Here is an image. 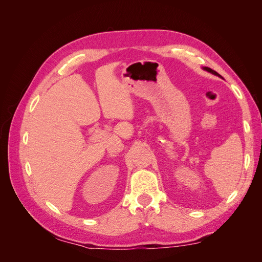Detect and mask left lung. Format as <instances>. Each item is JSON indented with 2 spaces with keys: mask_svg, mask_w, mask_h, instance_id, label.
<instances>
[{
  "mask_svg": "<svg viewBox=\"0 0 262 262\" xmlns=\"http://www.w3.org/2000/svg\"><path fill=\"white\" fill-rule=\"evenodd\" d=\"M203 70H205V71H208V72H210V73H212V74H214V75H217V76H220V77H222L217 72H215V71L214 70H212V69H210V68H203Z\"/></svg>",
  "mask_w": 262,
  "mask_h": 262,
  "instance_id": "1",
  "label": "left lung"
}]
</instances>
